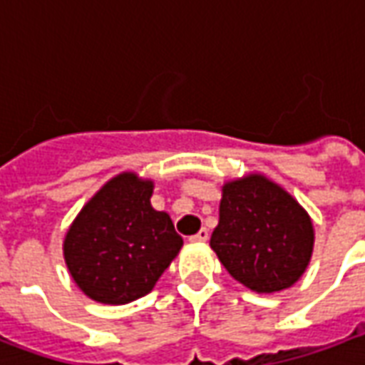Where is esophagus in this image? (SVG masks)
I'll return each instance as SVG.
<instances>
[{
  "mask_svg": "<svg viewBox=\"0 0 365 365\" xmlns=\"http://www.w3.org/2000/svg\"><path fill=\"white\" fill-rule=\"evenodd\" d=\"M190 240L191 242H195V244H203V242L209 240V230H207V228H201V230L197 232L195 236H191Z\"/></svg>",
  "mask_w": 365,
  "mask_h": 365,
  "instance_id": "obj_1",
  "label": "esophagus"
}]
</instances>
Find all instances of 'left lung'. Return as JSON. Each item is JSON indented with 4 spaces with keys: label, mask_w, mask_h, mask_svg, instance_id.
<instances>
[{
    "label": "left lung",
    "mask_w": 365,
    "mask_h": 365,
    "mask_svg": "<svg viewBox=\"0 0 365 365\" xmlns=\"http://www.w3.org/2000/svg\"><path fill=\"white\" fill-rule=\"evenodd\" d=\"M313 224L279 183L250 174L222 185L210 247L232 277L259 294L290 288L309 265Z\"/></svg>",
    "instance_id": "1"
}]
</instances>
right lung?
Returning <instances> with one entry per match:
<instances>
[{
    "instance_id": "right-lung-1",
    "label": "right lung",
    "mask_w": 365,
    "mask_h": 365,
    "mask_svg": "<svg viewBox=\"0 0 365 365\" xmlns=\"http://www.w3.org/2000/svg\"><path fill=\"white\" fill-rule=\"evenodd\" d=\"M155 183L123 172L104 183L73 220L63 257L75 284L100 304L147 296L183 245L168 212L150 205Z\"/></svg>"
}]
</instances>
